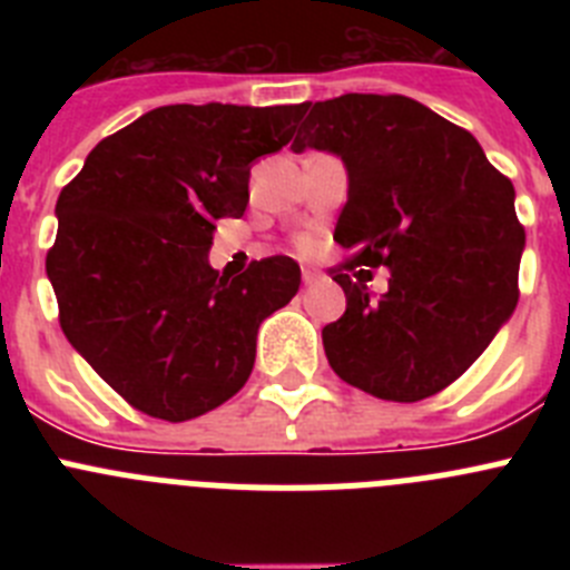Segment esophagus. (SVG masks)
Masks as SVG:
<instances>
[{"mask_svg":"<svg viewBox=\"0 0 570 570\" xmlns=\"http://www.w3.org/2000/svg\"><path fill=\"white\" fill-rule=\"evenodd\" d=\"M325 279V274H322L320 268H302V282L305 285H316V282Z\"/></svg>","mask_w":570,"mask_h":570,"instance_id":"esophagus-1","label":"esophagus"}]
</instances>
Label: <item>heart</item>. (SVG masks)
I'll return each instance as SVG.
<instances>
[{"label":"heart","instance_id":"obj_1","mask_svg":"<svg viewBox=\"0 0 570 570\" xmlns=\"http://www.w3.org/2000/svg\"><path fill=\"white\" fill-rule=\"evenodd\" d=\"M311 245V239H299V248H308Z\"/></svg>","mask_w":570,"mask_h":570}]
</instances>
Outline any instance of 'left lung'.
Masks as SVG:
<instances>
[{
  "label": "left lung",
  "instance_id": "1",
  "mask_svg": "<svg viewBox=\"0 0 570 570\" xmlns=\"http://www.w3.org/2000/svg\"><path fill=\"white\" fill-rule=\"evenodd\" d=\"M291 148L334 150L347 165V203L334 239L351 250L328 274L347 308L322 328L347 385L420 402L460 380L520 299L525 228L513 185L460 125L400 94L305 102ZM392 271L380 301L365 267Z\"/></svg>",
  "mask_w": 570,
  "mask_h": 570
}]
</instances>
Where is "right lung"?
<instances>
[{"label":"right lung","mask_w":570,"mask_h":570,"mask_svg":"<svg viewBox=\"0 0 570 570\" xmlns=\"http://www.w3.org/2000/svg\"><path fill=\"white\" fill-rule=\"evenodd\" d=\"M302 105H165L105 136L57 199L45 268L59 325L136 411L203 416L239 391L256 331L299 291L291 256L234 279L208 265L216 219L242 216L250 163L291 142Z\"/></svg>","instance_id":"1"}]
</instances>
